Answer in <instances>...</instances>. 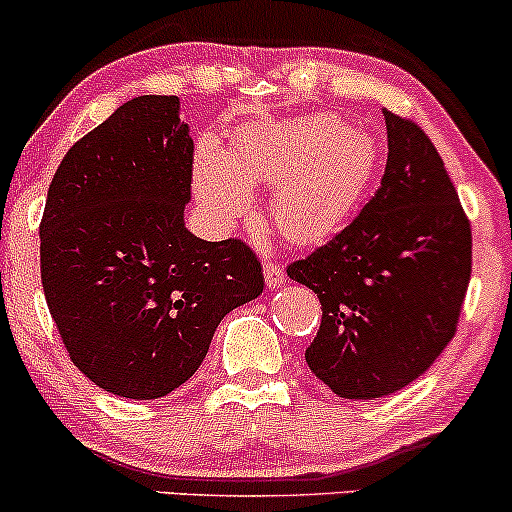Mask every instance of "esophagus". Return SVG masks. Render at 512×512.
Returning a JSON list of instances; mask_svg holds the SVG:
<instances>
[{
    "label": "esophagus",
    "instance_id": "34e87169",
    "mask_svg": "<svg viewBox=\"0 0 512 512\" xmlns=\"http://www.w3.org/2000/svg\"><path fill=\"white\" fill-rule=\"evenodd\" d=\"M265 282L269 289H277L279 284L286 282V274L284 269L277 265V262H265Z\"/></svg>",
    "mask_w": 512,
    "mask_h": 512
}]
</instances>
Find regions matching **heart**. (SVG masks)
<instances>
[{
  "label": "heart",
  "mask_w": 512,
  "mask_h": 512,
  "mask_svg": "<svg viewBox=\"0 0 512 512\" xmlns=\"http://www.w3.org/2000/svg\"><path fill=\"white\" fill-rule=\"evenodd\" d=\"M379 165L369 131L335 114H313L247 128L223 153L206 140L194 160L201 204L221 223L252 209L250 184H274L269 218L286 240L320 243L355 216Z\"/></svg>",
  "instance_id": "obj_1"
}]
</instances>
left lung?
<instances>
[{
    "label": "left lung",
    "instance_id": "left-lung-1",
    "mask_svg": "<svg viewBox=\"0 0 512 512\" xmlns=\"http://www.w3.org/2000/svg\"><path fill=\"white\" fill-rule=\"evenodd\" d=\"M381 187L328 245L286 269L318 294L306 350L340 398H381L428 372L454 338L471 277V226L445 162L413 121L384 111Z\"/></svg>",
    "mask_w": 512,
    "mask_h": 512
}]
</instances>
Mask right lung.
Instances as JSON below:
<instances>
[{
    "label": "right lung",
    "mask_w": 512,
    "mask_h": 512,
    "mask_svg": "<svg viewBox=\"0 0 512 512\" xmlns=\"http://www.w3.org/2000/svg\"><path fill=\"white\" fill-rule=\"evenodd\" d=\"M192 165L179 97L143 94L77 140L50 182L41 221L50 316L75 367L114 396L179 389L218 323L265 289L250 247L187 230Z\"/></svg>",
    "instance_id": "right-lung-1"
}]
</instances>
